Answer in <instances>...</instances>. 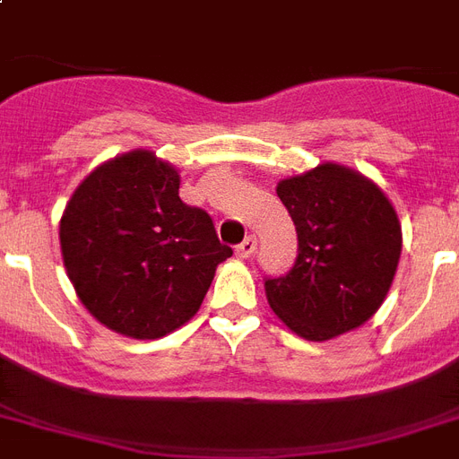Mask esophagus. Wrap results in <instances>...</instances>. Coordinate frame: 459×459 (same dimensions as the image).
<instances>
[{
  "mask_svg": "<svg viewBox=\"0 0 459 459\" xmlns=\"http://www.w3.org/2000/svg\"><path fill=\"white\" fill-rule=\"evenodd\" d=\"M255 247H257V238H255V236H247V238H245V240H243V243H240V245H238V247H236V255H238V257H240V259H247V257H250V255H252V252H255Z\"/></svg>",
  "mask_w": 459,
  "mask_h": 459,
  "instance_id": "obj_1",
  "label": "esophagus"
}]
</instances>
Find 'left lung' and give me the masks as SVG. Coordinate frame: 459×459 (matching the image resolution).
I'll return each instance as SVG.
<instances>
[{
    "label": "left lung",
    "instance_id": "1",
    "mask_svg": "<svg viewBox=\"0 0 459 459\" xmlns=\"http://www.w3.org/2000/svg\"><path fill=\"white\" fill-rule=\"evenodd\" d=\"M276 195L298 230V259L266 279V300L307 341H331L369 321L391 290L403 230L384 190L348 166L324 161L281 180Z\"/></svg>",
    "mask_w": 459,
    "mask_h": 459
}]
</instances>
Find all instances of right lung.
I'll return each mask as SVG.
<instances>
[{
    "instance_id": "add662e5",
    "label": "right lung",
    "mask_w": 459,
    "mask_h": 459,
    "mask_svg": "<svg viewBox=\"0 0 459 459\" xmlns=\"http://www.w3.org/2000/svg\"><path fill=\"white\" fill-rule=\"evenodd\" d=\"M180 176L150 150L104 161L75 187L59 223L75 293L117 333L154 341L190 321L216 266L233 255L212 216L178 197Z\"/></svg>"
}]
</instances>
